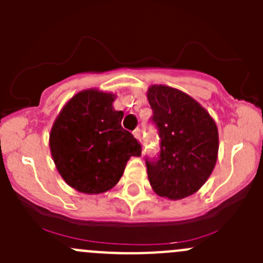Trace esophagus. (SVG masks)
I'll list each match as a JSON object with an SVG mask.
<instances>
[{"mask_svg": "<svg viewBox=\"0 0 263 263\" xmlns=\"http://www.w3.org/2000/svg\"><path fill=\"white\" fill-rule=\"evenodd\" d=\"M134 136L136 137V139L139 140V141H141V140H142V132H141V129H140V128L135 129V131H134Z\"/></svg>", "mask_w": 263, "mask_h": 263, "instance_id": "34e87169", "label": "esophagus"}]
</instances>
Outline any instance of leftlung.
<instances>
[{
    "mask_svg": "<svg viewBox=\"0 0 263 263\" xmlns=\"http://www.w3.org/2000/svg\"><path fill=\"white\" fill-rule=\"evenodd\" d=\"M160 136V155L146 160L156 195L182 200L197 192L213 173L219 153V132L213 117L182 90L166 85L147 89Z\"/></svg>",
    "mask_w": 263,
    "mask_h": 263,
    "instance_id": "obj_1",
    "label": "left lung"
}]
</instances>
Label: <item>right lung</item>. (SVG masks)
I'll use <instances>...</instances> for the list:
<instances>
[{
    "label": "right lung",
    "mask_w": 263,
    "mask_h": 263,
    "mask_svg": "<svg viewBox=\"0 0 263 263\" xmlns=\"http://www.w3.org/2000/svg\"><path fill=\"white\" fill-rule=\"evenodd\" d=\"M116 94L99 89L81 90L58 113L49 134V148L58 173L73 190L98 195L112 190L131 156L141 146L122 128V110Z\"/></svg>",
    "instance_id": "1"
}]
</instances>
